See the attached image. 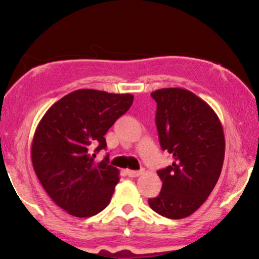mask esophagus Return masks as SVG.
<instances>
[{
    "label": "esophagus",
    "instance_id": "1",
    "mask_svg": "<svg viewBox=\"0 0 259 259\" xmlns=\"http://www.w3.org/2000/svg\"><path fill=\"white\" fill-rule=\"evenodd\" d=\"M142 173H144V170H130V169H127L126 170L127 177H130V178H136V177H139V175H141Z\"/></svg>",
    "mask_w": 259,
    "mask_h": 259
}]
</instances>
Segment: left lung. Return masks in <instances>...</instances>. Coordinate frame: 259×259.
I'll return each mask as SVG.
<instances>
[{
    "label": "left lung",
    "instance_id": "left-lung-1",
    "mask_svg": "<svg viewBox=\"0 0 259 259\" xmlns=\"http://www.w3.org/2000/svg\"><path fill=\"white\" fill-rule=\"evenodd\" d=\"M157 102L156 125L162 150L174 162L157 171L163 185L148 200L156 213L181 219L197 210L221 175L225 139L218 115L191 91L167 88L151 94Z\"/></svg>",
    "mask_w": 259,
    "mask_h": 259
}]
</instances>
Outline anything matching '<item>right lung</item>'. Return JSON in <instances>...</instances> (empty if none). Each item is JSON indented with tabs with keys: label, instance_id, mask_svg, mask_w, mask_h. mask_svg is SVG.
Listing matches in <instances>:
<instances>
[{
	"label": "right lung",
	"instance_id": "right-lung-1",
	"mask_svg": "<svg viewBox=\"0 0 259 259\" xmlns=\"http://www.w3.org/2000/svg\"><path fill=\"white\" fill-rule=\"evenodd\" d=\"M133 101L130 94L81 89L57 101L38 123L32 167L45 191L69 214L86 218L108 206L119 170L108 156L96 163L92 152L107 147L106 133Z\"/></svg>",
	"mask_w": 259,
	"mask_h": 259
}]
</instances>
